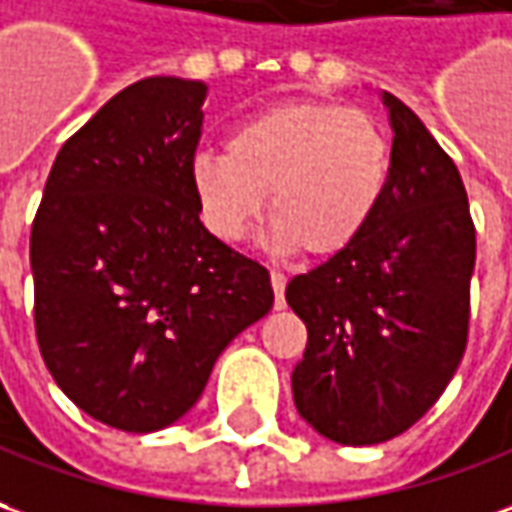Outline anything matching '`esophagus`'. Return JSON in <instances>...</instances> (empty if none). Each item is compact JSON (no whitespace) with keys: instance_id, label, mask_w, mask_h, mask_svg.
<instances>
[{"instance_id":"esophagus-1","label":"esophagus","mask_w":512,"mask_h":512,"mask_svg":"<svg viewBox=\"0 0 512 512\" xmlns=\"http://www.w3.org/2000/svg\"><path fill=\"white\" fill-rule=\"evenodd\" d=\"M285 274H280V271H271V288H274V305L277 308H283L285 305Z\"/></svg>"}]
</instances>
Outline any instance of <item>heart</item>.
<instances>
[{
	"instance_id": "heart-1",
	"label": "heart",
	"mask_w": 512,
	"mask_h": 512,
	"mask_svg": "<svg viewBox=\"0 0 512 512\" xmlns=\"http://www.w3.org/2000/svg\"><path fill=\"white\" fill-rule=\"evenodd\" d=\"M389 162V139L370 114L328 100H283L235 125L227 156H196L190 182L215 238L243 241L269 196L274 249L336 257L373 224Z\"/></svg>"
}]
</instances>
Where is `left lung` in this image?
<instances>
[{
  "label": "left lung",
  "instance_id": "left-lung-1",
  "mask_svg": "<svg viewBox=\"0 0 512 512\" xmlns=\"http://www.w3.org/2000/svg\"><path fill=\"white\" fill-rule=\"evenodd\" d=\"M389 187L347 252L294 277L308 347L291 373L305 423L342 446H375L429 412L468 339L476 232L460 170L395 95Z\"/></svg>",
  "mask_w": 512,
  "mask_h": 512
}]
</instances>
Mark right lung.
<instances>
[{"label": "right lung", "instance_id": "right-lung-1", "mask_svg": "<svg viewBox=\"0 0 512 512\" xmlns=\"http://www.w3.org/2000/svg\"><path fill=\"white\" fill-rule=\"evenodd\" d=\"M207 83L145 78L52 162L30 235L36 336L69 401L148 434L187 415L215 358L274 305L269 271L198 221Z\"/></svg>", "mask_w": 512, "mask_h": 512}]
</instances>
